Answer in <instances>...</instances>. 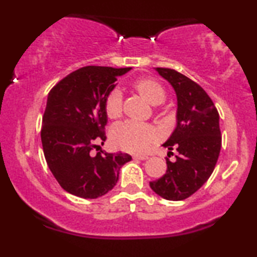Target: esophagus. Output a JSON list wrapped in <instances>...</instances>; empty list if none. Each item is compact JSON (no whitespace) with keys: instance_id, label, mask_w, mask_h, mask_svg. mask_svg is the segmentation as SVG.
<instances>
[{"instance_id":"obj_1","label":"esophagus","mask_w":257,"mask_h":257,"mask_svg":"<svg viewBox=\"0 0 257 257\" xmlns=\"http://www.w3.org/2000/svg\"><path fill=\"white\" fill-rule=\"evenodd\" d=\"M133 159L135 160H146V159H149V157L147 156H133Z\"/></svg>"}]
</instances>
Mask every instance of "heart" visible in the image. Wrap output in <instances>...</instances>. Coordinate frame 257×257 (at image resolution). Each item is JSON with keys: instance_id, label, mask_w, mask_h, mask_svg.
Segmentation results:
<instances>
[{"instance_id": "heart-1", "label": "heart", "mask_w": 257, "mask_h": 257, "mask_svg": "<svg viewBox=\"0 0 257 257\" xmlns=\"http://www.w3.org/2000/svg\"><path fill=\"white\" fill-rule=\"evenodd\" d=\"M132 89L152 105H159L166 99V91L161 83L153 78H139L132 83ZM124 101L119 89L111 90L105 99V111L108 118H119L122 113ZM113 145L125 152L142 154L159 140L157 128L146 122L127 120L117 124L111 131Z\"/></svg>"}]
</instances>
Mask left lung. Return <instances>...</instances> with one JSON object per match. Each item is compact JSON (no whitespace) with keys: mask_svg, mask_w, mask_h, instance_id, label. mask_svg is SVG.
I'll list each match as a JSON object with an SVG mask.
<instances>
[{"mask_svg":"<svg viewBox=\"0 0 257 257\" xmlns=\"http://www.w3.org/2000/svg\"><path fill=\"white\" fill-rule=\"evenodd\" d=\"M172 84L178 98L177 127L164 144L175 161L166 158L167 170L150 187L161 198L180 201L198 191L212 175L221 150L219 112L205 90L173 69L156 68Z\"/></svg>","mask_w":257,"mask_h":257,"instance_id":"1","label":"left lung"}]
</instances>
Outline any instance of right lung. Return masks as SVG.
<instances>
[{"label": "right lung", "instance_id": "1", "mask_svg": "<svg viewBox=\"0 0 257 257\" xmlns=\"http://www.w3.org/2000/svg\"><path fill=\"white\" fill-rule=\"evenodd\" d=\"M131 68L89 65L59 80L48 96L41 140L48 167L61 187L83 199H97L117 184L127 153L98 152L106 139L105 99L118 76Z\"/></svg>", "mask_w": 257, "mask_h": 257}]
</instances>
